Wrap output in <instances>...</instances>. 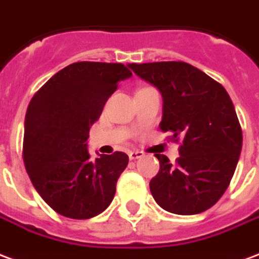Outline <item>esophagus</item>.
Wrapping results in <instances>:
<instances>
[{
    "instance_id": "obj_1",
    "label": "esophagus",
    "mask_w": 259,
    "mask_h": 259,
    "mask_svg": "<svg viewBox=\"0 0 259 259\" xmlns=\"http://www.w3.org/2000/svg\"><path fill=\"white\" fill-rule=\"evenodd\" d=\"M145 156V153L141 152V150H134V152H130V158L131 160H138V158H142Z\"/></svg>"
}]
</instances>
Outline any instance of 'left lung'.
Wrapping results in <instances>:
<instances>
[{"mask_svg":"<svg viewBox=\"0 0 259 259\" xmlns=\"http://www.w3.org/2000/svg\"><path fill=\"white\" fill-rule=\"evenodd\" d=\"M130 69L163 95L160 130L181 141L175 164L156 154L150 181L157 204L178 215L200 214L222 197L235 174L243 132L230 96L218 81L186 62L132 63Z\"/></svg>","mask_w":259,"mask_h":259,"instance_id":"8db88e82","label":"left lung"}]
</instances>
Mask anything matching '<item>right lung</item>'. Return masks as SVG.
Returning <instances> with one entry per match:
<instances>
[{
	"label": "right lung",
	"mask_w": 259,
	"mask_h": 259,
	"mask_svg": "<svg viewBox=\"0 0 259 259\" xmlns=\"http://www.w3.org/2000/svg\"><path fill=\"white\" fill-rule=\"evenodd\" d=\"M131 75L122 63L77 62L52 75L31 98L24 120V167L58 214L88 220L110 205L128 156L114 152L94 160L85 142L109 96Z\"/></svg>",
	"instance_id": "1"
}]
</instances>
